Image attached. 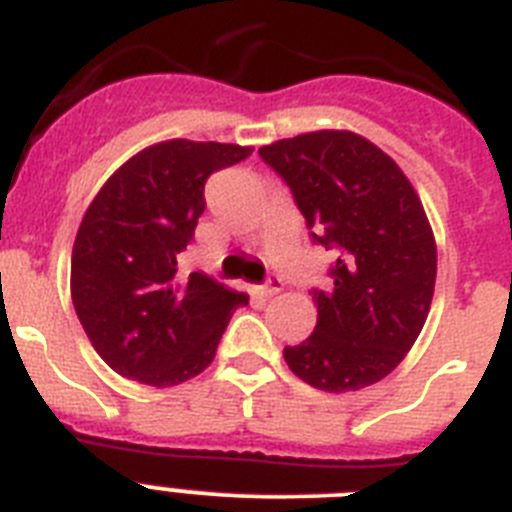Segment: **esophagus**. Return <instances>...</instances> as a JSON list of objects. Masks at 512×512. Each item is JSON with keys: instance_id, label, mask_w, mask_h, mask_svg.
Wrapping results in <instances>:
<instances>
[{"instance_id": "34e87169", "label": "esophagus", "mask_w": 512, "mask_h": 512, "mask_svg": "<svg viewBox=\"0 0 512 512\" xmlns=\"http://www.w3.org/2000/svg\"><path fill=\"white\" fill-rule=\"evenodd\" d=\"M279 289H282V277L279 274H269V279L261 284V295H277Z\"/></svg>"}]
</instances>
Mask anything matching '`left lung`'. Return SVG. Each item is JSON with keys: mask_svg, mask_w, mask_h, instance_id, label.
Segmentation results:
<instances>
[{"mask_svg": "<svg viewBox=\"0 0 512 512\" xmlns=\"http://www.w3.org/2000/svg\"><path fill=\"white\" fill-rule=\"evenodd\" d=\"M282 176L310 241L336 253L328 287L312 289L318 325L284 346L289 369L323 392L379 382L423 330L436 284V241L400 166L348 130L259 148Z\"/></svg>", "mask_w": 512, "mask_h": 512, "instance_id": "8db88e82", "label": "left lung"}]
</instances>
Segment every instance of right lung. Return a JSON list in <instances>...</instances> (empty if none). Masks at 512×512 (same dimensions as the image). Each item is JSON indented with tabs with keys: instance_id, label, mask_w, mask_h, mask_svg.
Here are the masks:
<instances>
[{
	"instance_id": "right-lung-1",
	"label": "right lung",
	"mask_w": 512,
	"mask_h": 512,
	"mask_svg": "<svg viewBox=\"0 0 512 512\" xmlns=\"http://www.w3.org/2000/svg\"><path fill=\"white\" fill-rule=\"evenodd\" d=\"M253 148L166 140L107 179L76 233L71 297L94 351L122 377L171 387L207 369L248 295L202 271L184 277L210 174Z\"/></svg>"
}]
</instances>
